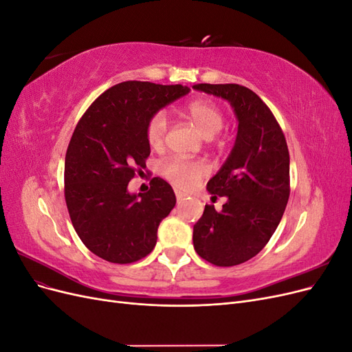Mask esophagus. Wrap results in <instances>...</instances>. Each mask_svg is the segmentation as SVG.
<instances>
[{"mask_svg":"<svg viewBox=\"0 0 352 352\" xmlns=\"http://www.w3.org/2000/svg\"><path fill=\"white\" fill-rule=\"evenodd\" d=\"M175 194H176V199H177V202H182V201L185 199V197H186L184 192H180V190H176Z\"/></svg>","mask_w":352,"mask_h":352,"instance_id":"esophagus-1","label":"esophagus"}]
</instances>
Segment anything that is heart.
I'll return each instance as SVG.
<instances>
[{
  "mask_svg": "<svg viewBox=\"0 0 352 352\" xmlns=\"http://www.w3.org/2000/svg\"><path fill=\"white\" fill-rule=\"evenodd\" d=\"M186 113L189 119L210 140L225 126V114L219 105L207 100H197L188 104ZM168 131V119L164 111L155 113L146 124V140L153 148H160L164 142ZM162 173L170 182L182 189L192 188L199 179L208 173V166L201 160H185L180 157L167 158L162 164Z\"/></svg>",
  "mask_w": 352,
  "mask_h": 352,
  "instance_id": "obj_1",
  "label": "heart"
}]
</instances>
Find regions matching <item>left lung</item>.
I'll return each mask as SVG.
<instances>
[{
    "label": "left lung",
    "mask_w": 352,
    "mask_h": 352,
    "mask_svg": "<svg viewBox=\"0 0 352 352\" xmlns=\"http://www.w3.org/2000/svg\"><path fill=\"white\" fill-rule=\"evenodd\" d=\"M192 88L229 101L238 119L235 145L207 184L211 198L226 202L220 211L206 206L192 236L201 258L230 267L255 257L279 226L289 199V151L278 120L251 89L236 83Z\"/></svg>",
    "instance_id": "8db88e82"
}]
</instances>
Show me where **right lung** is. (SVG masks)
<instances>
[{"mask_svg": "<svg viewBox=\"0 0 352 352\" xmlns=\"http://www.w3.org/2000/svg\"><path fill=\"white\" fill-rule=\"evenodd\" d=\"M188 92L182 85L117 83L74 129L65 163L66 204L78 236L100 258L129 264L154 250L160 221L176 204L173 189L160 177L144 194H131L127 185L151 153L148 122Z\"/></svg>", "mask_w": 352, "mask_h": 352, "instance_id": "add662e5", "label": "right lung"}]
</instances>
